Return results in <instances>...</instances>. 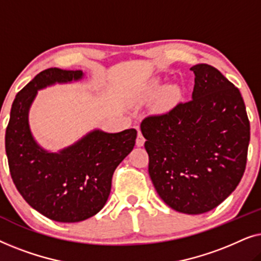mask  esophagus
Segmentation results:
<instances>
[{"label": "esophagus", "mask_w": 261, "mask_h": 261, "mask_svg": "<svg viewBox=\"0 0 261 261\" xmlns=\"http://www.w3.org/2000/svg\"><path fill=\"white\" fill-rule=\"evenodd\" d=\"M145 138L144 135H142V133L140 130L138 132V138H137V146H139V147H141V146H144L145 144Z\"/></svg>", "instance_id": "esophagus-1"}]
</instances>
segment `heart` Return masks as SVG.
Masks as SVG:
<instances>
[{
    "instance_id": "1",
    "label": "heart",
    "mask_w": 261,
    "mask_h": 261,
    "mask_svg": "<svg viewBox=\"0 0 261 261\" xmlns=\"http://www.w3.org/2000/svg\"><path fill=\"white\" fill-rule=\"evenodd\" d=\"M160 89V82L158 80L149 81L146 87L144 88L145 96H154ZM181 98V91L177 85H169V87L164 88L159 95V107L162 110H170L174 106L179 103Z\"/></svg>"
}]
</instances>
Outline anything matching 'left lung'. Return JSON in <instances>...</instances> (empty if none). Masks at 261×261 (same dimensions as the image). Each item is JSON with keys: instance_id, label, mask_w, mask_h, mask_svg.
<instances>
[{"instance_id": "1", "label": "left lung", "mask_w": 261, "mask_h": 261, "mask_svg": "<svg viewBox=\"0 0 261 261\" xmlns=\"http://www.w3.org/2000/svg\"><path fill=\"white\" fill-rule=\"evenodd\" d=\"M190 70L192 99L146 117L140 128L160 198L176 212L198 215L216 208L240 183L251 133L239 89L208 64Z\"/></svg>"}]
</instances>
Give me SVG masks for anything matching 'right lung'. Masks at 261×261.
Wrapping results in <instances>:
<instances>
[{
    "mask_svg": "<svg viewBox=\"0 0 261 261\" xmlns=\"http://www.w3.org/2000/svg\"><path fill=\"white\" fill-rule=\"evenodd\" d=\"M84 73L57 67L41 71L14 99L6 130V153L13 181L32 208L57 222H81L105 206L114 171L134 148L138 132L95 129L52 153L34 140L28 113L38 90L80 81Z\"/></svg>",
    "mask_w": 261,
    "mask_h": 261,
    "instance_id": "add662e5",
    "label": "right lung"
}]
</instances>
